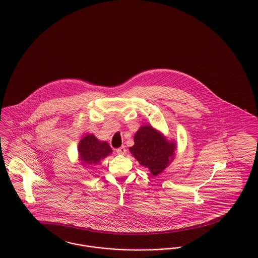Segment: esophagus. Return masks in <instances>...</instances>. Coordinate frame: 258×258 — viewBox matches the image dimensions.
<instances>
[{
    "instance_id": "1",
    "label": "esophagus",
    "mask_w": 258,
    "mask_h": 258,
    "mask_svg": "<svg viewBox=\"0 0 258 258\" xmlns=\"http://www.w3.org/2000/svg\"><path fill=\"white\" fill-rule=\"evenodd\" d=\"M126 148H125V146H121L120 148H118L117 150H116V152H117V154L118 155H124L125 153H126Z\"/></svg>"
}]
</instances>
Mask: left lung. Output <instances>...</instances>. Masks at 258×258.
Listing matches in <instances>:
<instances>
[{"label":"left lung","mask_w":258,"mask_h":258,"mask_svg":"<svg viewBox=\"0 0 258 258\" xmlns=\"http://www.w3.org/2000/svg\"><path fill=\"white\" fill-rule=\"evenodd\" d=\"M134 158L153 176L162 173L175 158L176 143L170 142L166 137L150 125H144L134 136V145L130 147Z\"/></svg>","instance_id":"8db88e82"}]
</instances>
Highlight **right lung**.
Listing matches in <instances>:
<instances>
[{"mask_svg": "<svg viewBox=\"0 0 258 258\" xmlns=\"http://www.w3.org/2000/svg\"><path fill=\"white\" fill-rule=\"evenodd\" d=\"M112 153L109 144L99 141L93 134L84 136L78 144L79 160L82 165H97Z\"/></svg>", "mask_w": 258, "mask_h": 258, "instance_id": "add662e5", "label": "right lung"}]
</instances>
